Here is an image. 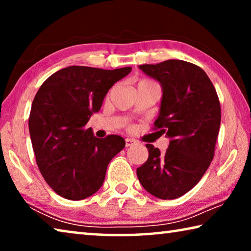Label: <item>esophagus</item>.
I'll list each match as a JSON object with an SVG mask.
<instances>
[{
	"label": "esophagus",
	"instance_id": "34e87169",
	"mask_svg": "<svg viewBox=\"0 0 251 251\" xmlns=\"http://www.w3.org/2000/svg\"><path fill=\"white\" fill-rule=\"evenodd\" d=\"M135 143H136V142L134 141V139H130V138H126V139H125V146H126V147L133 146Z\"/></svg>",
	"mask_w": 251,
	"mask_h": 251
}]
</instances>
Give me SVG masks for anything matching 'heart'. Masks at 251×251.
I'll list each match as a JSON object with an SVG mask.
<instances>
[{"label": "heart", "instance_id": "1", "mask_svg": "<svg viewBox=\"0 0 251 251\" xmlns=\"http://www.w3.org/2000/svg\"><path fill=\"white\" fill-rule=\"evenodd\" d=\"M146 85H157V84H155L154 82H151V80H150V79H145V78L139 79L138 83H137V86H146ZM131 128H133V126H131V125L127 126V129H131Z\"/></svg>", "mask_w": 251, "mask_h": 251}]
</instances>
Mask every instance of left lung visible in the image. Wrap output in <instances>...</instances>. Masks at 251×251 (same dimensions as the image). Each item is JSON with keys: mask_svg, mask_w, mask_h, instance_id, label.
Wrapping results in <instances>:
<instances>
[{"mask_svg": "<svg viewBox=\"0 0 251 251\" xmlns=\"http://www.w3.org/2000/svg\"><path fill=\"white\" fill-rule=\"evenodd\" d=\"M139 69L161 84L163 100L154 130L172 141L164 154L147 144L148 158L137 168V177L152 196L175 199L198 184L214 158L220 101L205 71L193 63L167 59Z\"/></svg>", "mask_w": 251, "mask_h": 251, "instance_id": "8db88e82", "label": "left lung"}]
</instances>
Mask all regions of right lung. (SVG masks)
Instances as JSON below:
<instances>
[{"mask_svg": "<svg viewBox=\"0 0 251 251\" xmlns=\"http://www.w3.org/2000/svg\"><path fill=\"white\" fill-rule=\"evenodd\" d=\"M130 71L69 66L50 75L37 91L29 135L42 176L59 196L80 201L95 194L109 161L125 147L121 136L97 138L86 124L109 88Z\"/></svg>", "mask_w": 251, "mask_h": 251, "instance_id": "add662e5", "label": "right lung"}]
</instances>
